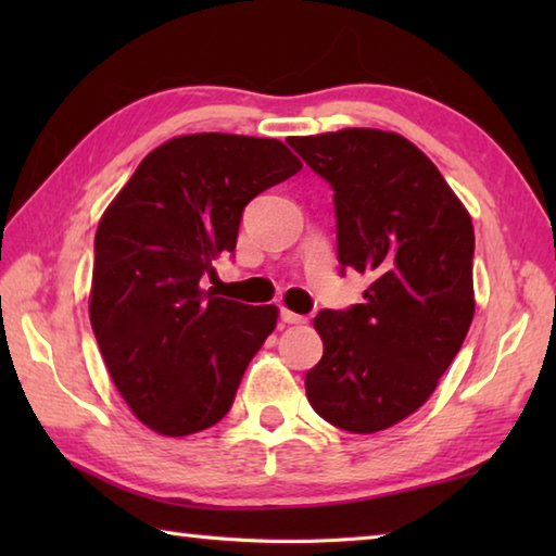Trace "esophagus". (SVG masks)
I'll return each mask as SVG.
<instances>
[{"label":"esophagus","instance_id":"34e87169","mask_svg":"<svg viewBox=\"0 0 556 556\" xmlns=\"http://www.w3.org/2000/svg\"><path fill=\"white\" fill-rule=\"evenodd\" d=\"M281 321L285 324H306V316H301V314H294V312H289V308H281Z\"/></svg>","mask_w":556,"mask_h":556}]
</instances>
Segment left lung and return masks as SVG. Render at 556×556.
Wrapping results in <instances>:
<instances>
[{"mask_svg":"<svg viewBox=\"0 0 556 556\" xmlns=\"http://www.w3.org/2000/svg\"><path fill=\"white\" fill-rule=\"evenodd\" d=\"M287 142L333 188L341 271L372 279L363 304L314 318L324 355L306 397L328 425L372 434L417 412L466 341L473 225L429 156L394 131Z\"/></svg>","mask_w":556,"mask_h":556,"instance_id":"left-lung-1","label":"left lung"}]
</instances>
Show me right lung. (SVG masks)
<instances>
[{
  "label": "right lung",
  "instance_id": "right-lung-1",
  "mask_svg": "<svg viewBox=\"0 0 556 556\" xmlns=\"http://www.w3.org/2000/svg\"><path fill=\"white\" fill-rule=\"evenodd\" d=\"M299 168L277 139L176 137L144 156L102 215L92 333L115 388L156 434L218 425L275 331L277 306L215 296L201 279L235 252L244 205Z\"/></svg>",
  "mask_w": 556,
  "mask_h": 556
}]
</instances>
